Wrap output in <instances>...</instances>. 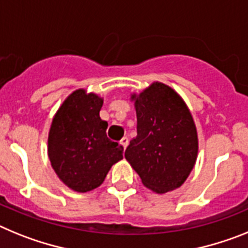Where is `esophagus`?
<instances>
[{"label":"esophagus","instance_id":"esophagus-1","mask_svg":"<svg viewBox=\"0 0 248 248\" xmlns=\"http://www.w3.org/2000/svg\"><path fill=\"white\" fill-rule=\"evenodd\" d=\"M120 143H121V145H122V147L126 148L127 146H128V139H127V137H124V139H122L121 141H120Z\"/></svg>","mask_w":248,"mask_h":248}]
</instances>
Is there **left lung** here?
Listing matches in <instances>:
<instances>
[{
	"instance_id": "left-lung-1",
	"label": "left lung",
	"mask_w": 248,
	"mask_h": 248,
	"mask_svg": "<svg viewBox=\"0 0 248 248\" xmlns=\"http://www.w3.org/2000/svg\"><path fill=\"white\" fill-rule=\"evenodd\" d=\"M136 109L137 136L124 158L139 173L143 186L156 193L185 184L199 155V137L186 102L166 83L155 82L131 93Z\"/></svg>"
}]
</instances>
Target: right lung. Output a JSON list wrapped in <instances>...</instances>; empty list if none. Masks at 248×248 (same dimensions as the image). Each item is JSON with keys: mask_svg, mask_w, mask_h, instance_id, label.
Wrapping results in <instances>:
<instances>
[{"mask_svg": "<svg viewBox=\"0 0 248 248\" xmlns=\"http://www.w3.org/2000/svg\"><path fill=\"white\" fill-rule=\"evenodd\" d=\"M103 98L78 88L64 98L49 127L47 154L53 171L68 188L90 192L102 185L124 148L106 135L101 120Z\"/></svg>", "mask_w": 248, "mask_h": 248, "instance_id": "obj_1", "label": "right lung"}]
</instances>
